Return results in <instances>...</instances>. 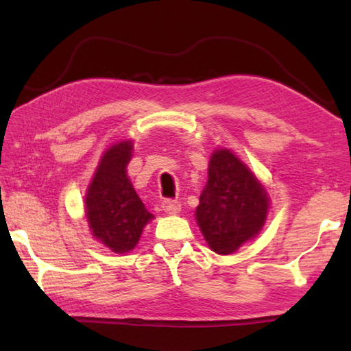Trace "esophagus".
<instances>
[{
	"mask_svg": "<svg viewBox=\"0 0 351 351\" xmlns=\"http://www.w3.org/2000/svg\"><path fill=\"white\" fill-rule=\"evenodd\" d=\"M164 211L167 214H178L181 211V202L180 200H173V199H166L162 202Z\"/></svg>",
	"mask_w": 351,
	"mask_h": 351,
	"instance_id": "1",
	"label": "esophagus"
}]
</instances>
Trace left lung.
<instances>
[{
  "label": "left lung",
  "mask_w": 351,
  "mask_h": 351,
  "mask_svg": "<svg viewBox=\"0 0 351 351\" xmlns=\"http://www.w3.org/2000/svg\"><path fill=\"white\" fill-rule=\"evenodd\" d=\"M270 208L264 185L229 149L214 151L208 181L196 208L205 241L219 255H229L263 229Z\"/></svg>",
  "instance_id": "1"
}]
</instances>
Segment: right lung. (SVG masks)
<instances>
[{"instance_id":"obj_1","label":"right lung","mask_w":351,"mask_h":351,"mask_svg":"<svg viewBox=\"0 0 351 351\" xmlns=\"http://www.w3.org/2000/svg\"><path fill=\"white\" fill-rule=\"evenodd\" d=\"M132 141L110 146L96 167L86 195V219L92 235L116 253L136 247L143 228L154 219L126 173Z\"/></svg>"}]
</instances>
